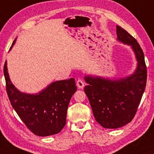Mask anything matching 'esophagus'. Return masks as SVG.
Segmentation results:
<instances>
[{"label": "esophagus", "instance_id": "esophagus-1", "mask_svg": "<svg viewBox=\"0 0 154 154\" xmlns=\"http://www.w3.org/2000/svg\"><path fill=\"white\" fill-rule=\"evenodd\" d=\"M76 85H77L78 88H80V89H82L84 87H85V82H84V81L82 80V79H79L76 82Z\"/></svg>", "mask_w": 154, "mask_h": 154}]
</instances>
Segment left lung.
Returning <instances> with one entry per match:
<instances>
[{"instance_id": "8db88e82", "label": "left lung", "mask_w": 154, "mask_h": 154, "mask_svg": "<svg viewBox=\"0 0 154 154\" xmlns=\"http://www.w3.org/2000/svg\"><path fill=\"white\" fill-rule=\"evenodd\" d=\"M117 40L131 46L137 60L134 74L119 80L86 75L85 87L93 115L103 128H121L132 121L145 91L147 67L145 56L137 41L126 30L116 26Z\"/></svg>"}]
</instances>
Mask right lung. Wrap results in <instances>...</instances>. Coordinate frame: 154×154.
<instances>
[{
	"label": "right lung",
	"mask_w": 154,
	"mask_h": 154,
	"mask_svg": "<svg viewBox=\"0 0 154 154\" xmlns=\"http://www.w3.org/2000/svg\"><path fill=\"white\" fill-rule=\"evenodd\" d=\"M15 42V40L12 46ZM4 73L11 104L28 129L38 136L61 132L66 125L69 101L77 90L75 79L71 78L69 80L57 81L37 94H26L19 91L11 82L6 61Z\"/></svg>",
	"instance_id": "obj_1"
}]
</instances>
